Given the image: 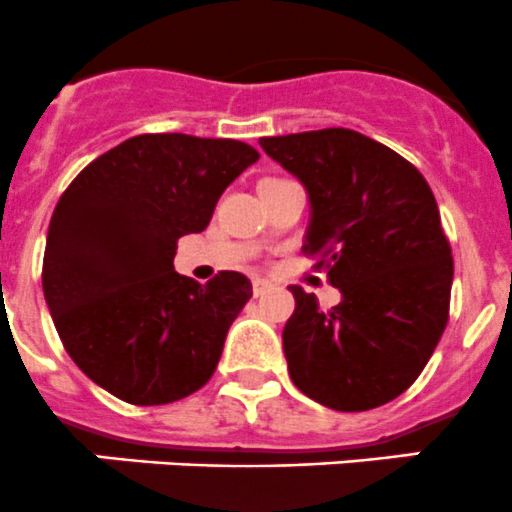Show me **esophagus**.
I'll use <instances>...</instances> for the list:
<instances>
[{
    "label": "esophagus",
    "instance_id": "esophagus-1",
    "mask_svg": "<svg viewBox=\"0 0 512 512\" xmlns=\"http://www.w3.org/2000/svg\"><path fill=\"white\" fill-rule=\"evenodd\" d=\"M268 288H271V281H266V278H254V296H263Z\"/></svg>",
    "mask_w": 512,
    "mask_h": 512
}]
</instances>
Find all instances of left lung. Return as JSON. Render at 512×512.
I'll use <instances>...</instances> for the list:
<instances>
[{
  "label": "left lung",
  "mask_w": 512,
  "mask_h": 512,
  "mask_svg": "<svg viewBox=\"0 0 512 512\" xmlns=\"http://www.w3.org/2000/svg\"><path fill=\"white\" fill-rule=\"evenodd\" d=\"M261 149L311 201L303 254L341 303L321 311L291 286L283 353L301 393L333 411H371L426 368L448 323L453 256L421 171L353 129L263 136Z\"/></svg>",
  "instance_id": "obj_1"
}]
</instances>
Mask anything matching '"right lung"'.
<instances>
[{
  "label": "right lung",
  "mask_w": 512,
  "mask_h": 512,
  "mask_svg": "<svg viewBox=\"0 0 512 512\" xmlns=\"http://www.w3.org/2000/svg\"><path fill=\"white\" fill-rule=\"evenodd\" d=\"M258 161L244 141L141 134L69 184L49 221L42 286L72 361L134 406L199 391L219 366L251 281L174 271L176 241L209 226L226 186Z\"/></svg>",
  "instance_id": "1"
}]
</instances>
